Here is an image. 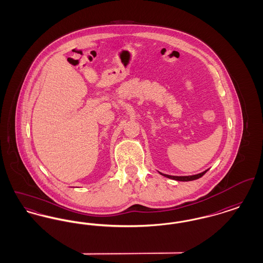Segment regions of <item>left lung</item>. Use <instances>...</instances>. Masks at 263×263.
Wrapping results in <instances>:
<instances>
[{
    "instance_id": "obj_1",
    "label": "left lung",
    "mask_w": 263,
    "mask_h": 263,
    "mask_svg": "<svg viewBox=\"0 0 263 263\" xmlns=\"http://www.w3.org/2000/svg\"><path fill=\"white\" fill-rule=\"evenodd\" d=\"M206 172L207 171H205L201 174H198V175H188V176H175V175H163L162 173H160V174L163 175V176H165V177H167V178H172V179L178 180V181H190V180H195L197 178H200L201 176H203L206 174Z\"/></svg>"
}]
</instances>
